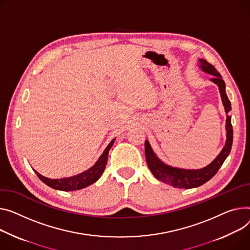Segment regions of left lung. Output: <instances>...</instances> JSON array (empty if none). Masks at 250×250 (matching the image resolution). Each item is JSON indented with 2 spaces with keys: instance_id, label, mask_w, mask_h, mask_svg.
Here are the masks:
<instances>
[{
  "instance_id": "8db88e82",
  "label": "left lung",
  "mask_w": 250,
  "mask_h": 250,
  "mask_svg": "<svg viewBox=\"0 0 250 250\" xmlns=\"http://www.w3.org/2000/svg\"><path fill=\"white\" fill-rule=\"evenodd\" d=\"M199 63H200V68L202 71L209 73L213 75V77L210 79L215 84H217L220 95L222 98V103L225 108V112L228 113L231 110V104L227 97L226 91H225V82L222 79V76L220 73L215 69L214 66L210 63H208L205 59H199ZM232 142H233V129H232L231 125V116L226 114V143L223 146L222 151L220 154L215 158V160L209 164L206 167L198 170H187V169H180L171 167V166L166 165L163 163L157 155L154 153L152 149L151 145H149L148 141L145 142V153H146V159L148 169L151 170L155 178L158 180L169 184L173 187L178 188H184V189H191L201 186L207 181H209L215 174L218 172L222 164L228 157Z\"/></svg>"
}]
</instances>
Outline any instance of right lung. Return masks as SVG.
Returning a JSON list of instances; mask_svg holds the SVG:
<instances>
[{
    "instance_id": "obj_1",
    "label": "right lung",
    "mask_w": 250,
    "mask_h": 250,
    "mask_svg": "<svg viewBox=\"0 0 250 250\" xmlns=\"http://www.w3.org/2000/svg\"><path fill=\"white\" fill-rule=\"evenodd\" d=\"M114 140L115 139H113L108 144V146L105 147V149L104 151L103 155L99 157V159L92 166V167L90 169H88L87 171L81 173V174H78L76 176L69 177V178H63V179H49V178H46V177L42 176L41 174H39L36 171H35V173L37 174L38 178L43 183H45L47 186L51 187L53 189H56V190L75 191V190H80V189L85 188V187L93 184V183L96 182L103 175V173L105 169L106 163H107L108 152H109L110 147L112 146V145L114 143Z\"/></svg>"
}]
</instances>
